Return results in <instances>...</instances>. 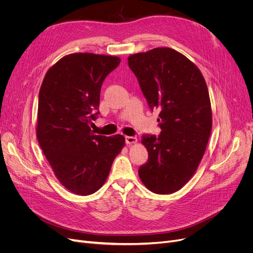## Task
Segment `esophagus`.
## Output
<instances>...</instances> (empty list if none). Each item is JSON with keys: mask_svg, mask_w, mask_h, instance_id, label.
Here are the masks:
<instances>
[{"mask_svg": "<svg viewBox=\"0 0 253 253\" xmlns=\"http://www.w3.org/2000/svg\"><path fill=\"white\" fill-rule=\"evenodd\" d=\"M125 141H126L127 144L136 143L137 142V138L135 136H125Z\"/></svg>", "mask_w": 253, "mask_h": 253, "instance_id": "34e87169", "label": "esophagus"}]
</instances>
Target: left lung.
I'll return each instance as SVG.
<instances>
[{
    "label": "left lung",
    "mask_w": 253,
    "mask_h": 253,
    "mask_svg": "<svg viewBox=\"0 0 253 253\" xmlns=\"http://www.w3.org/2000/svg\"><path fill=\"white\" fill-rule=\"evenodd\" d=\"M151 111H160L161 133L143 134L149 159L138 169L156 194H172L193 176L211 133L212 115L205 80L197 66L171 48H156L128 57Z\"/></svg>",
    "instance_id": "obj_1"
}]
</instances>
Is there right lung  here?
<instances>
[{"label": "right lung", "mask_w": 253, "mask_h": 253, "mask_svg": "<svg viewBox=\"0 0 253 253\" xmlns=\"http://www.w3.org/2000/svg\"><path fill=\"white\" fill-rule=\"evenodd\" d=\"M116 56L74 53L47 72L39 92L37 137L62 185L80 196L98 191L125 138L95 135L101 85L120 63Z\"/></svg>", "instance_id": "obj_1"}]
</instances>
